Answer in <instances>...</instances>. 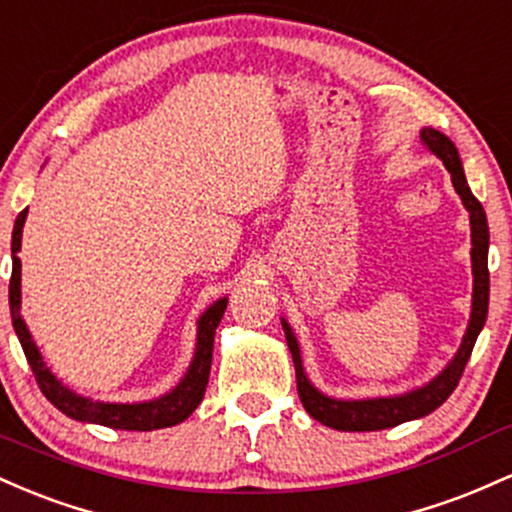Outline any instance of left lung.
Masks as SVG:
<instances>
[{
    "label": "left lung",
    "instance_id": "8db88e82",
    "mask_svg": "<svg viewBox=\"0 0 512 512\" xmlns=\"http://www.w3.org/2000/svg\"><path fill=\"white\" fill-rule=\"evenodd\" d=\"M421 140L430 152L438 154L450 171L452 186L462 198L464 208L469 210V222H472V271H474V302H472V319H469V329L464 333V341L459 346L455 360L428 382L426 387L416 389L404 396H384V399H363V401H338L329 399L312 387L302 370L300 348H297V338L290 326L283 321L287 348L292 353V363H295L297 375V394H300L302 406L312 418H317L324 426L336 430H350V433H363V430H384L394 428L404 421L428 416L435 411L447 396L455 392V387L462 380V372L467 367L469 355H472L476 336L484 329L486 312H488V225L486 212L481 208L479 200L469 191L467 179H464L462 162H459L457 147L447 140L445 135L433 128L421 132Z\"/></svg>",
    "mask_w": 512,
    "mask_h": 512
}]
</instances>
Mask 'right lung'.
Returning <instances> with one entry per match:
<instances>
[{
  "label": "right lung",
  "mask_w": 512,
  "mask_h": 512,
  "mask_svg": "<svg viewBox=\"0 0 512 512\" xmlns=\"http://www.w3.org/2000/svg\"><path fill=\"white\" fill-rule=\"evenodd\" d=\"M26 212L28 208L19 212V217H16L14 222V234H11V258H14V266H11V280H9V307H11V321H14V331L16 336H19L28 365H31L33 375H36V382L40 392L45 394V399H48L55 409L65 413V416L74 418V421L99 423V426L120 428V430H157V428H169V426H176V423L186 421V418L195 411V406L203 401L205 387H208L215 331L217 326H220L222 314H225L227 309V297L225 300H217L208 312L200 317L198 346H195L193 363L188 367L186 377H183L181 384L174 389V392L159 396V399L154 401H145V404H103V401L84 399V396L74 394L67 387H62V382L57 380L48 367H45L36 343L31 341V333H28L24 319H21V258L16 254L21 251V232H24Z\"/></svg>",
  "instance_id": "obj_1"
}]
</instances>
